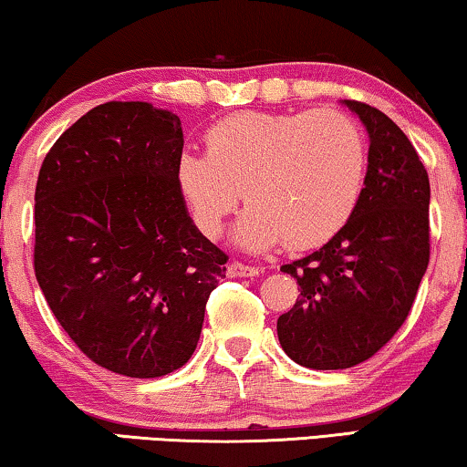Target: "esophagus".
<instances>
[{"label":"esophagus","mask_w":467,"mask_h":467,"mask_svg":"<svg viewBox=\"0 0 467 467\" xmlns=\"http://www.w3.org/2000/svg\"><path fill=\"white\" fill-rule=\"evenodd\" d=\"M261 272H263V269L246 265V263H242V261H232L227 265L229 278H248V275H259Z\"/></svg>","instance_id":"1"}]
</instances>
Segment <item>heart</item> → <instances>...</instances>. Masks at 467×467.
Masks as SVG:
<instances>
[{
	"instance_id": "heart-1",
	"label": "heart",
	"mask_w": 467,
	"mask_h": 467,
	"mask_svg": "<svg viewBox=\"0 0 467 467\" xmlns=\"http://www.w3.org/2000/svg\"><path fill=\"white\" fill-rule=\"evenodd\" d=\"M368 150L348 113L244 111L206 132V153L183 151L174 177L198 227L217 235L242 198L250 206L238 229L248 248L286 242L327 244L354 217L367 181Z\"/></svg>"
}]
</instances>
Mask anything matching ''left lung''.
Returning a JSON list of instances; mask_svg holds the SVG:
<instances>
[{
  "label": "left lung",
  "instance_id": "obj_1",
  "mask_svg": "<svg viewBox=\"0 0 467 467\" xmlns=\"http://www.w3.org/2000/svg\"><path fill=\"white\" fill-rule=\"evenodd\" d=\"M343 105L370 139L360 202L333 240L280 267L301 288L278 317L280 346L314 370L375 356L407 320L430 263V179L413 143L375 107Z\"/></svg>",
  "mask_w": 467,
  "mask_h": 467
}]
</instances>
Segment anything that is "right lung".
<instances>
[{
	"label": "right lung",
	"instance_id": "1",
	"mask_svg": "<svg viewBox=\"0 0 467 467\" xmlns=\"http://www.w3.org/2000/svg\"><path fill=\"white\" fill-rule=\"evenodd\" d=\"M183 128L140 100L99 105L60 134L36 187V278L71 341L118 375L183 367L227 254L189 217Z\"/></svg>",
	"mask_w": 467,
	"mask_h": 467
}]
</instances>
